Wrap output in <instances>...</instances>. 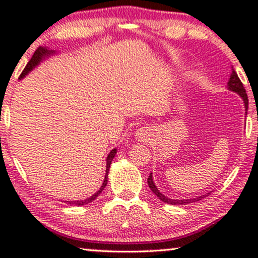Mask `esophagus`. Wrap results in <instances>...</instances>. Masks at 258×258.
<instances>
[{
  "mask_svg": "<svg viewBox=\"0 0 258 258\" xmlns=\"http://www.w3.org/2000/svg\"><path fill=\"white\" fill-rule=\"evenodd\" d=\"M136 136H137L138 141H147V138L149 137V132H148V130L146 128H141L137 133H136Z\"/></svg>",
  "mask_w": 258,
  "mask_h": 258,
  "instance_id": "obj_1",
  "label": "esophagus"
}]
</instances>
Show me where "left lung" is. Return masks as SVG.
<instances>
[{"label":"left lung","mask_w":258,"mask_h":258,"mask_svg":"<svg viewBox=\"0 0 258 258\" xmlns=\"http://www.w3.org/2000/svg\"><path fill=\"white\" fill-rule=\"evenodd\" d=\"M228 90L235 92V93H238L239 96L241 97L242 100H244V104H245V110L247 112V106H248V99H247V94H246V91H245V87L244 85H242V82L240 81V79H239L238 74L235 73V70L233 69L232 74H230V78H229V81H228ZM148 184H149V188L152 189V191L154 194L156 195V197L159 198L160 200L162 201V203H167V204H171V205H174V204H178V205H186V204L189 203H197V201H199L201 199H204L205 198V195H203V197H197L194 198V199H183V200H173V199H170V198L165 197L164 194L160 193V190L158 188H156L155 183H154L153 180V173H150V176L148 177Z\"/></svg>","instance_id":"1"}]
</instances>
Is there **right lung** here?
Wrapping results in <instances>:
<instances>
[{
	"label": "right lung",
	"mask_w": 258,
	"mask_h": 258,
	"mask_svg": "<svg viewBox=\"0 0 258 258\" xmlns=\"http://www.w3.org/2000/svg\"><path fill=\"white\" fill-rule=\"evenodd\" d=\"M53 53H54V51H49V49H47L46 47H42V46H40V47H38V48L36 49V51H35L34 55H32L30 60H29V63L26 64V67L24 68V70H23V73L20 74L19 79H23V78H24L25 75H28V74L30 73L31 70L34 69V68H36L37 65L40 64L41 61L43 60L44 58H46V57H48V55L53 54ZM115 154H116V149H112L111 152L109 153L108 158H106V170H105V178H104V182H103V184L100 185L99 190L97 191V193H94L93 195H92V197L87 198V199H85V200H78V201H65V203H67V204H69V205H86V204L91 203V201H93L94 199H96V198L98 197V195H99L100 193H102V191H103V189H104L105 186H106V183H108V172H109V168H110V164H111L112 159H114Z\"/></svg>",
	"instance_id": "right-lung-1"
}]
</instances>
